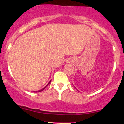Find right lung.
Instances as JSON below:
<instances>
[{
	"label": "right lung",
	"instance_id": "right-lung-1",
	"mask_svg": "<svg viewBox=\"0 0 124 124\" xmlns=\"http://www.w3.org/2000/svg\"><path fill=\"white\" fill-rule=\"evenodd\" d=\"M50 82H51V81H50V82H49V83H48V85H46V86H45V87H44V88H43V89H41V90H38V91H37V92H41V91L44 90V89H45V87H46V86H48V85H49V83H50ZM36 92H37V91H36Z\"/></svg>",
	"mask_w": 124,
	"mask_h": 124
}]
</instances>
